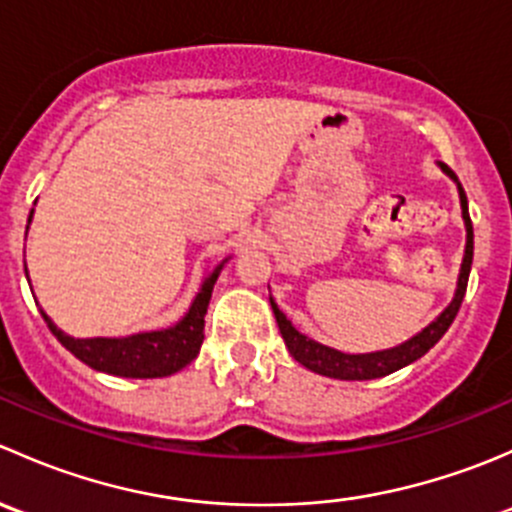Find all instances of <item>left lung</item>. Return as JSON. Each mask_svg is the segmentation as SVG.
Segmentation results:
<instances>
[{"label": "left lung", "mask_w": 512, "mask_h": 512, "mask_svg": "<svg viewBox=\"0 0 512 512\" xmlns=\"http://www.w3.org/2000/svg\"><path fill=\"white\" fill-rule=\"evenodd\" d=\"M438 165H441V170L448 175V178L456 180L458 195H461L463 223H466V255H463L461 275H458V287H456V294H453V302L448 304V307L438 314V319H433L423 332H418L416 337H411L409 342L399 344V347L384 349V352H371V354H344L332 347H324V344L314 342V339L304 337L302 332H297L294 324L285 317V312L277 307L275 299L270 297L272 312H275L277 327H280V334L282 339H285L289 354H292L299 364L307 366L309 371L329 376V379H342V381L379 379V376L394 374V371L409 366L411 361L421 359V356L448 332V327H451L453 319H456L458 309H461L463 297H466L468 275H471V265H473V225H471V215H468L466 193H463L456 173H453L446 163H438Z\"/></svg>", "instance_id": "1"}]
</instances>
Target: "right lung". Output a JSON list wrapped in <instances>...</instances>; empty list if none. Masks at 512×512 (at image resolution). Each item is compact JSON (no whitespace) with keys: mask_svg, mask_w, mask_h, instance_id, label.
<instances>
[{"mask_svg":"<svg viewBox=\"0 0 512 512\" xmlns=\"http://www.w3.org/2000/svg\"><path fill=\"white\" fill-rule=\"evenodd\" d=\"M34 213V210H32ZM29 213V223H32ZM227 260L220 262L200 287L198 297L190 304L188 314L178 324L160 332H143L131 334V337L111 339V337H94V339H74L66 332H61L49 314L41 309L46 327L51 329L56 339L69 349L76 359L84 361L91 369L103 371V374L126 376V379H160L170 376L188 366L200 352V344L205 339V312H208L213 287L218 282L220 270ZM27 270V267H24Z\"/></svg>","mask_w":512,"mask_h":512,"instance_id":"right-lung-1","label":"right lung"}]
</instances>
